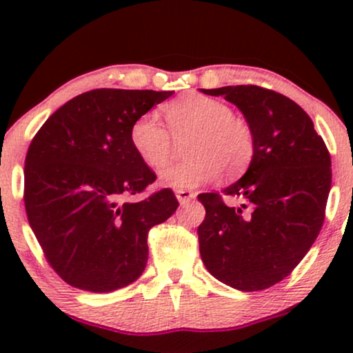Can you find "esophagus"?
<instances>
[{"mask_svg":"<svg viewBox=\"0 0 353 353\" xmlns=\"http://www.w3.org/2000/svg\"><path fill=\"white\" fill-rule=\"evenodd\" d=\"M176 197L181 204H188L189 201L196 199V192H192V190H176Z\"/></svg>","mask_w":353,"mask_h":353,"instance_id":"34e87169","label":"esophagus"}]
</instances>
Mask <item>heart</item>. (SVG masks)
<instances>
[{"mask_svg": "<svg viewBox=\"0 0 353 353\" xmlns=\"http://www.w3.org/2000/svg\"><path fill=\"white\" fill-rule=\"evenodd\" d=\"M165 125L148 112L132 123L129 141L143 163L151 169H163L172 157V137L190 136V159L161 172L159 182L174 190L196 189L217 179L237 177L249 168L255 152L254 131L247 121L234 116L224 101L202 94H185L164 106Z\"/></svg>", "mask_w": 353, "mask_h": 353, "instance_id": "1", "label": "heart"}]
</instances>
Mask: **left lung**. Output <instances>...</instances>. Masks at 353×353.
I'll return each instance as SVG.
<instances>
[{"label": "left lung", "mask_w": 353, "mask_h": 353, "mask_svg": "<svg viewBox=\"0 0 353 353\" xmlns=\"http://www.w3.org/2000/svg\"><path fill=\"white\" fill-rule=\"evenodd\" d=\"M236 104L255 137L244 176L222 194H199L202 262L217 281L244 292L281 282L305 257L325 219L332 169L327 145L303 109L259 86L201 89ZM236 199L229 206L223 196Z\"/></svg>", "instance_id": "8db88e82"}]
</instances>
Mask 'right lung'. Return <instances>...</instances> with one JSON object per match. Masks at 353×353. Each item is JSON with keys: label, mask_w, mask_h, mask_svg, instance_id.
Instances as JSON below:
<instances>
[{"label": "right lung", "mask_w": 353, "mask_h": 353, "mask_svg": "<svg viewBox=\"0 0 353 353\" xmlns=\"http://www.w3.org/2000/svg\"><path fill=\"white\" fill-rule=\"evenodd\" d=\"M174 91L92 89L52 112L24 161V208L52 269L89 292L139 279L148 232L176 212L171 189L139 202L156 174L137 157L129 131Z\"/></svg>", "instance_id": "right-lung-1"}]
</instances>
